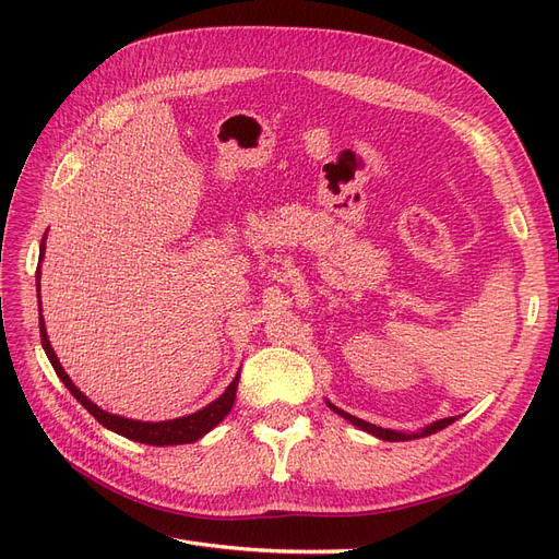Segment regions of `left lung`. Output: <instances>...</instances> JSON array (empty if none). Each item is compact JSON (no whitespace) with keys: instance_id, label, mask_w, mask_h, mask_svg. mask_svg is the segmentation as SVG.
Returning a JSON list of instances; mask_svg holds the SVG:
<instances>
[{"instance_id":"obj_1","label":"left lung","mask_w":559,"mask_h":559,"mask_svg":"<svg viewBox=\"0 0 559 559\" xmlns=\"http://www.w3.org/2000/svg\"><path fill=\"white\" fill-rule=\"evenodd\" d=\"M326 405L329 408L333 411V413H337L341 415L343 419H347V421H352L354 427H359L361 431H366V433H370V436H376V438H380V441H389V443H396V441H413V438H425V436H431V433H436V431H441V429H445V427H450L452 421L456 419V417H445V419H438V421H431L429 427H425V429H419V431H411V433H405V431H394V429H382V427H376V425H370V421H366V419H359V417H354V415H349V413H345V411H341L337 408V405H333L329 399H326Z\"/></svg>"}]
</instances>
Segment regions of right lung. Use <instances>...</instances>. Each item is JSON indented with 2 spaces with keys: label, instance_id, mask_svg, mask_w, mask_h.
Masks as SVG:
<instances>
[{
  "label": "right lung",
  "instance_id": "1",
  "mask_svg": "<svg viewBox=\"0 0 559 559\" xmlns=\"http://www.w3.org/2000/svg\"><path fill=\"white\" fill-rule=\"evenodd\" d=\"M44 249H46V235L39 245V265H37V298H41L39 294V277H41V261H44ZM39 333H41V347L46 352V357L53 366V370L58 373V378L62 380V384L70 389L72 396L86 408L99 425L105 429L118 433V436H126L134 443H146V445H183V443H195L198 438H202L205 433H210L218 421H222L235 403V394H238V382H240V373L233 378V382L226 386V392L214 399L205 408L191 413V415H183V417H175V419H165V421H142V419H128L121 415H111L107 411L99 408L95 405L86 394L81 392V389L72 382V378L64 373V368L58 361V354L50 347V341L46 335V324H44V317H41V300H39Z\"/></svg>",
  "mask_w": 559,
  "mask_h": 559
}]
</instances>
